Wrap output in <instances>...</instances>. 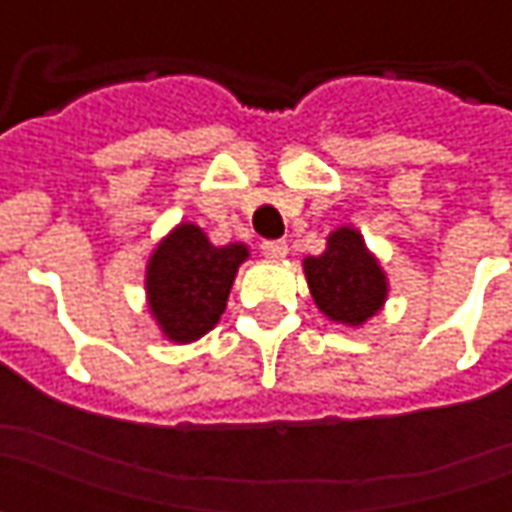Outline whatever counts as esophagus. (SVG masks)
Listing matches in <instances>:
<instances>
[{"mask_svg": "<svg viewBox=\"0 0 512 512\" xmlns=\"http://www.w3.org/2000/svg\"><path fill=\"white\" fill-rule=\"evenodd\" d=\"M263 255L271 257V260H282V257L288 255V244L285 241H263Z\"/></svg>", "mask_w": 512, "mask_h": 512, "instance_id": "1", "label": "esophagus"}]
</instances>
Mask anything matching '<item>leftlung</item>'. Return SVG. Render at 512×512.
<instances>
[{
    "label": "left lung",
    "instance_id": "left-lung-1",
    "mask_svg": "<svg viewBox=\"0 0 512 512\" xmlns=\"http://www.w3.org/2000/svg\"><path fill=\"white\" fill-rule=\"evenodd\" d=\"M304 277L318 310L351 329L365 326L386 304L389 279L356 227H337L318 257H304Z\"/></svg>",
    "mask_w": 512,
    "mask_h": 512
}]
</instances>
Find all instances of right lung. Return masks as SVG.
<instances>
[{"label": "right lung", "instance_id": "1", "mask_svg": "<svg viewBox=\"0 0 512 512\" xmlns=\"http://www.w3.org/2000/svg\"><path fill=\"white\" fill-rule=\"evenodd\" d=\"M246 244L213 246L208 233L180 222L153 249L145 268L147 310L169 343H194L222 318Z\"/></svg>", "mask_w": 512, "mask_h": 512}]
</instances>
